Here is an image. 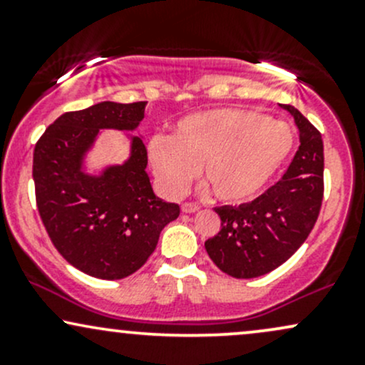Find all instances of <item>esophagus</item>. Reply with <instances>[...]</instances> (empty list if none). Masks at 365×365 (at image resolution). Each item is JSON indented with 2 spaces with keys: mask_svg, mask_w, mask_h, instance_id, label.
<instances>
[{
  "mask_svg": "<svg viewBox=\"0 0 365 365\" xmlns=\"http://www.w3.org/2000/svg\"><path fill=\"white\" fill-rule=\"evenodd\" d=\"M182 211L183 212H188V215H190V212H197V211H199V204H195V202H183L182 204Z\"/></svg>",
  "mask_w": 365,
  "mask_h": 365,
  "instance_id": "obj_1",
  "label": "esophagus"
}]
</instances>
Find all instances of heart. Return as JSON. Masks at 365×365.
I'll list each match as a JSON object with an SVG mask.
<instances>
[{"mask_svg": "<svg viewBox=\"0 0 365 365\" xmlns=\"http://www.w3.org/2000/svg\"><path fill=\"white\" fill-rule=\"evenodd\" d=\"M295 135L288 123L252 110H212L180 120L171 137L149 140L148 156L168 194L200 178L216 199L240 204L257 197L290 158Z\"/></svg>", "mask_w": 365, "mask_h": 365, "instance_id": "1", "label": "heart"}]
</instances>
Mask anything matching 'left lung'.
<instances>
[{"label": "left lung", "mask_w": 365, "mask_h": 365, "mask_svg": "<svg viewBox=\"0 0 365 365\" xmlns=\"http://www.w3.org/2000/svg\"><path fill=\"white\" fill-rule=\"evenodd\" d=\"M299 127V150L287 173L252 202L216 207L217 235L206 240L212 262L238 279L257 278L282 266L312 232L324 195L321 133L297 108L282 104Z\"/></svg>", "instance_id": "1"}]
</instances>
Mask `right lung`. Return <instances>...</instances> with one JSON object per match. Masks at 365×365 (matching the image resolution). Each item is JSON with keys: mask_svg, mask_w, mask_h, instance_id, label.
<instances>
[{"mask_svg": "<svg viewBox=\"0 0 365 365\" xmlns=\"http://www.w3.org/2000/svg\"><path fill=\"white\" fill-rule=\"evenodd\" d=\"M148 101H104L63 113L34 149L36 204L53 245L82 273L101 279L127 278L144 266L159 233L180 215L178 204L154 195L148 149L133 139L132 158L103 177H87L81 158L99 128L133 130Z\"/></svg>", "mask_w": 365, "mask_h": 365, "instance_id": "right-lung-1", "label": "right lung"}]
</instances>
